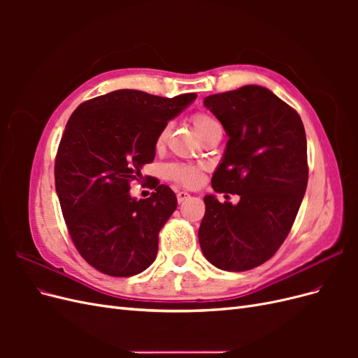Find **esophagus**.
<instances>
[{
  "mask_svg": "<svg viewBox=\"0 0 358 358\" xmlns=\"http://www.w3.org/2000/svg\"><path fill=\"white\" fill-rule=\"evenodd\" d=\"M176 197H178V201L182 203V201H185L187 199H189V194H188L187 191H179V192L176 194Z\"/></svg>",
  "mask_w": 358,
  "mask_h": 358,
  "instance_id": "1",
  "label": "esophagus"
}]
</instances>
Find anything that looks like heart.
Segmentation results:
<instances>
[{
	"mask_svg": "<svg viewBox=\"0 0 358 358\" xmlns=\"http://www.w3.org/2000/svg\"><path fill=\"white\" fill-rule=\"evenodd\" d=\"M192 124L196 127L197 133L200 134V137H204L208 133H210L212 129L215 128H221L218 121L215 117H212L208 113H196L192 116ZM170 131V125L162 127V129L159 131L158 137H157V148H161L162 145L166 143L167 136ZM169 178L175 179L183 185L187 187H196L201 182V171L199 167L194 166H183V164H175V166H169L166 169Z\"/></svg>",
	"mask_w": 358,
	"mask_h": 358,
	"instance_id": "b5f03b06",
	"label": "heart"
}]
</instances>
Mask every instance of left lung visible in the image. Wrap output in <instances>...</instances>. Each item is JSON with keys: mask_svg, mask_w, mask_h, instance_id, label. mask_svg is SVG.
<instances>
[{"mask_svg": "<svg viewBox=\"0 0 358 358\" xmlns=\"http://www.w3.org/2000/svg\"><path fill=\"white\" fill-rule=\"evenodd\" d=\"M203 104L229 136L212 188L241 200L204 196L199 242L215 267L243 272L272 258L294 224L308 187L305 127L294 109L258 85L209 95Z\"/></svg>", "mask_w": 358, "mask_h": 358, "instance_id": "obj_1", "label": "left lung"}]
</instances>
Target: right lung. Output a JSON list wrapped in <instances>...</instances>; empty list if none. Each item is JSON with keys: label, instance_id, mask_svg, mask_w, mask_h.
Returning <instances> with one entry per match:
<instances>
[{"label": "right lung", "instance_id": "1", "mask_svg": "<svg viewBox=\"0 0 358 358\" xmlns=\"http://www.w3.org/2000/svg\"><path fill=\"white\" fill-rule=\"evenodd\" d=\"M197 99L117 90L73 112L55 161V188L79 254L101 273L127 278L155 262L158 233L178 208L167 185L149 199L129 194V182L155 158L162 127Z\"/></svg>", "mask_w": 358, "mask_h": 358}]
</instances>
